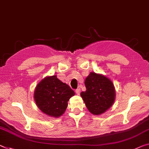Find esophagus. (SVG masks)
<instances>
[{
  "label": "esophagus",
  "instance_id": "esophagus-1",
  "mask_svg": "<svg viewBox=\"0 0 149 149\" xmlns=\"http://www.w3.org/2000/svg\"><path fill=\"white\" fill-rule=\"evenodd\" d=\"M75 92H76L77 95H80V93H81V89L80 88H77L76 91H75Z\"/></svg>",
  "mask_w": 149,
  "mask_h": 149
}]
</instances>
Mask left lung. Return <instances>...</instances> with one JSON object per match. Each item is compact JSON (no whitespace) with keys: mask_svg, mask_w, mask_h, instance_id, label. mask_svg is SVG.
<instances>
[{"mask_svg":"<svg viewBox=\"0 0 149 149\" xmlns=\"http://www.w3.org/2000/svg\"><path fill=\"white\" fill-rule=\"evenodd\" d=\"M86 90L81 93L86 108L95 115L106 112L115 99V89L111 80L102 74L91 72L84 82Z\"/></svg>","mask_w":149,"mask_h":149,"instance_id":"1","label":"left lung"}]
</instances>
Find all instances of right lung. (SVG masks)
Returning a JSON list of instances; mask_svg holds the SVG:
<instances>
[{"label":"right lung","mask_w":149,"mask_h":149,"mask_svg":"<svg viewBox=\"0 0 149 149\" xmlns=\"http://www.w3.org/2000/svg\"><path fill=\"white\" fill-rule=\"evenodd\" d=\"M74 94L68 84L53 75L45 77L36 85L34 98L41 111L49 116L59 117L65 112L68 101Z\"/></svg>","instance_id":"add662e5"}]
</instances>
